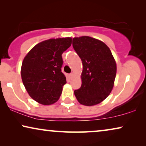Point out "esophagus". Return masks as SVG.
Masks as SVG:
<instances>
[{"mask_svg": "<svg viewBox=\"0 0 146 146\" xmlns=\"http://www.w3.org/2000/svg\"><path fill=\"white\" fill-rule=\"evenodd\" d=\"M73 76H74V74H73V73H70V74H69V78H72Z\"/></svg>", "mask_w": 146, "mask_h": 146, "instance_id": "34e87169", "label": "esophagus"}]
</instances>
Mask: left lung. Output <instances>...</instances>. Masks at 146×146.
Masks as SVG:
<instances>
[{
  "label": "left lung",
  "mask_w": 146,
  "mask_h": 146,
  "mask_svg": "<svg viewBox=\"0 0 146 146\" xmlns=\"http://www.w3.org/2000/svg\"><path fill=\"white\" fill-rule=\"evenodd\" d=\"M72 46L83 65L82 85L74 90L75 96L81 104L96 105L112 90L116 63L108 46L98 39L86 36L74 38Z\"/></svg>",
  "instance_id": "8db88e82"
}]
</instances>
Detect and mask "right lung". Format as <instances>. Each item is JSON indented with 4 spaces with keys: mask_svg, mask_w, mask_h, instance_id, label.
<instances>
[{
    "mask_svg": "<svg viewBox=\"0 0 146 146\" xmlns=\"http://www.w3.org/2000/svg\"><path fill=\"white\" fill-rule=\"evenodd\" d=\"M72 38L49 39L37 44L23 60L21 77L32 98L43 105L56 102L66 78L62 72V54L71 46Z\"/></svg>",
    "mask_w": 146,
    "mask_h": 146,
    "instance_id": "add662e5",
    "label": "right lung"
}]
</instances>
